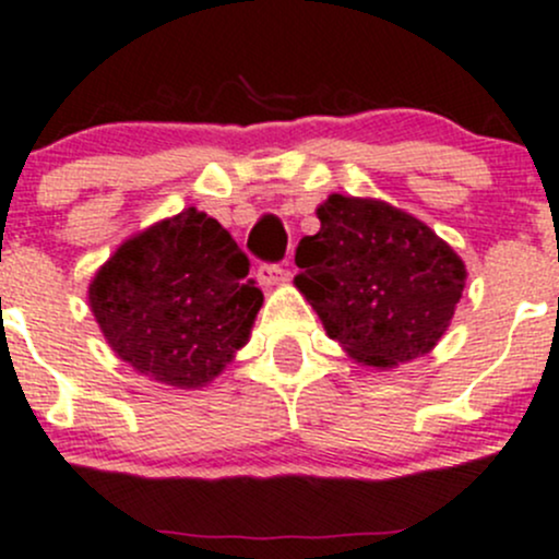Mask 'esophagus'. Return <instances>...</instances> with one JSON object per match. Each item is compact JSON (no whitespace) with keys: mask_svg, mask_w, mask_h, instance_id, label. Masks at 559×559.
<instances>
[{"mask_svg":"<svg viewBox=\"0 0 559 559\" xmlns=\"http://www.w3.org/2000/svg\"><path fill=\"white\" fill-rule=\"evenodd\" d=\"M257 278L262 281L264 286H278L284 284V281H289V270H286L284 264H259Z\"/></svg>","mask_w":559,"mask_h":559,"instance_id":"esophagus-1","label":"esophagus"}]
</instances>
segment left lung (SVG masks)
<instances>
[{"mask_svg": "<svg viewBox=\"0 0 559 559\" xmlns=\"http://www.w3.org/2000/svg\"><path fill=\"white\" fill-rule=\"evenodd\" d=\"M300 240L295 286L326 335L376 370L425 357L452 321L465 264L425 222L370 197L330 194Z\"/></svg>", "mask_w": 559, "mask_h": 559, "instance_id": "8db88e82", "label": "left lung"}]
</instances>
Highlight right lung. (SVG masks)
Listing matches in <instances>:
<instances>
[{
	"label": "right lung",
	"mask_w": 559,
	"mask_h": 559,
	"mask_svg": "<svg viewBox=\"0 0 559 559\" xmlns=\"http://www.w3.org/2000/svg\"><path fill=\"white\" fill-rule=\"evenodd\" d=\"M262 300L246 253L197 207L123 240L88 284L116 357L178 389L211 384L233 362Z\"/></svg>",
	"instance_id": "add662e5"
}]
</instances>
